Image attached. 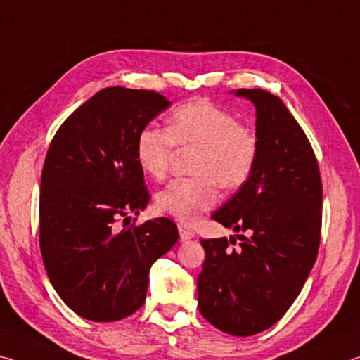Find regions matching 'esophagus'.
I'll list each match as a JSON object with an SVG mask.
<instances>
[{"mask_svg": "<svg viewBox=\"0 0 360 360\" xmlns=\"http://www.w3.org/2000/svg\"><path fill=\"white\" fill-rule=\"evenodd\" d=\"M179 233H180V240L185 243V240H190L194 238V233L191 229H186L185 226H179Z\"/></svg>", "mask_w": 360, "mask_h": 360, "instance_id": "34e87169", "label": "esophagus"}]
</instances>
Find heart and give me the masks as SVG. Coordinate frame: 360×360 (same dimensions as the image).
<instances>
[{
	"instance_id": "1",
	"label": "heart",
	"mask_w": 360,
	"mask_h": 360,
	"mask_svg": "<svg viewBox=\"0 0 360 360\" xmlns=\"http://www.w3.org/2000/svg\"><path fill=\"white\" fill-rule=\"evenodd\" d=\"M175 145L194 148V176L176 179L156 194V207L184 225L196 223L219 202V185L228 191L244 186L255 170L260 139L255 129L209 98L176 108L169 129L145 126L135 140V158L151 179L166 176Z\"/></svg>"
}]
</instances>
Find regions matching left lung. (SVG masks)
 Segmentation results:
<instances>
[{
  "label": "left lung",
  "instance_id": "8db88e82",
  "mask_svg": "<svg viewBox=\"0 0 360 360\" xmlns=\"http://www.w3.org/2000/svg\"><path fill=\"white\" fill-rule=\"evenodd\" d=\"M255 105L260 155L255 170L212 219L236 239H204L198 308L212 326L250 337L274 326L302 292L321 243L322 181L313 146L284 102L238 89Z\"/></svg>",
  "mask_w": 360,
  "mask_h": 360
}]
</instances>
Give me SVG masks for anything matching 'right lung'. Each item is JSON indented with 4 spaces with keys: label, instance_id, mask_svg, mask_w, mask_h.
I'll list each match as a JSON object with an SVG mask.
<instances>
[{
    "label": "right lung",
    "instance_id": "obj_1",
    "mask_svg": "<svg viewBox=\"0 0 360 360\" xmlns=\"http://www.w3.org/2000/svg\"><path fill=\"white\" fill-rule=\"evenodd\" d=\"M169 105L155 91L107 87L63 121L47 150L41 255L58 297L87 321H120L141 308L151 264L179 240L176 225L164 217L116 225L150 201L135 140Z\"/></svg>",
    "mask_w": 360,
    "mask_h": 360
}]
</instances>
